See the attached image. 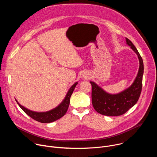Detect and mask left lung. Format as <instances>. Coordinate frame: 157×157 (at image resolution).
<instances>
[{
  "instance_id": "left-lung-1",
  "label": "left lung",
  "mask_w": 157,
  "mask_h": 157,
  "mask_svg": "<svg viewBox=\"0 0 157 157\" xmlns=\"http://www.w3.org/2000/svg\"><path fill=\"white\" fill-rule=\"evenodd\" d=\"M127 44L135 52L139 59L140 66L138 75L132 86L117 94L105 93L96 83L91 81L92 86V104L98 113L107 116H119L135 105L138 101L142 88L144 63L138 50L132 41L126 38Z\"/></svg>"
}]
</instances>
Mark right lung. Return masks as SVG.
I'll list each match as a JSON object with an SVG mask.
<instances>
[{
    "mask_svg": "<svg viewBox=\"0 0 157 157\" xmlns=\"http://www.w3.org/2000/svg\"><path fill=\"white\" fill-rule=\"evenodd\" d=\"M77 84L78 82H76L71 87L69 91L68 92V93H67L64 101L60 104V105H59L55 109L46 112V113H36V112L30 110L26 109L25 107L21 105L17 101V100L16 101L17 102V104L20 107V108L33 119L41 123L52 122L60 119L66 114L67 110H68L69 107L71 96L72 95V93Z\"/></svg>",
    "mask_w": 157,
    "mask_h": 157,
    "instance_id": "add662e5",
    "label": "right lung"
}]
</instances>
